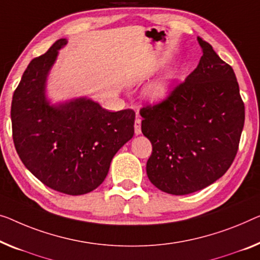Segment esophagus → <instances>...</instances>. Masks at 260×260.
<instances>
[{"mask_svg": "<svg viewBox=\"0 0 260 260\" xmlns=\"http://www.w3.org/2000/svg\"><path fill=\"white\" fill-rule=\"evenodd\" d=\"M134 132L137 135L141 134V119L139 117H137L134 121Z\"/></svg>", "mask_w": 260, "mask_h": 260, "instance_id": "1", "label": "esophagus"}]
</instances>
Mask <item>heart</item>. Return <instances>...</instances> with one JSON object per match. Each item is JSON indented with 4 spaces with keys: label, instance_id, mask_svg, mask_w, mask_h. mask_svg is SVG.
Listing matches in <instances>:
<instances>
[{
    "label": "heart",
    "instance_id": "b5f03b06",
    "mask_svg": "<svg viewBox=\"0 0 260 260\" xmlns=\"http://www.w3.org/2000/svg\"><path fill=\"white\" fill-rule=\"evenodd\" d=\"M166 90H167V84H166V81L160 80V81H156V83H154L152 86L149 87V94L152 98L157 99V98H161V96L165 94Z\"/></svg>",
    "mask_w": 260,
    "mask_h": 260
}]
</instances>
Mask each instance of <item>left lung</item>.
Returning a JSON list of instances; mask_svg holds the SVG:
<instances>
[{"label":"left lung","mask_w":260,"mask_h":260,"mask_svg":"<svg viewBox=\"0 0 260 260\" xmlns=\"http://www.w3.org/2000/svg\"><path fill=\"white\" fill-rule=\"evenodd\" d=\"M197 42L203 55L196 69L161 102L140 108L141 131L153 147L147 175L172 195L201 190L226 173L245 120L234 70L202 37Z\"/></svg>","instance_id":"obj_1"}]
</instances>
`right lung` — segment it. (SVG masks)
<instances>
[{
  "label": "right lung",
  "mask_w": 260,
  "mask_h": 260,
  "mask_svg": "<svg viewBox=\"0 0 260 260\" xmlns=\"http://www.w3.org/2000/svg\"><path fill=\"white\" fill-rule=\"evenodd\" d=\"M65 44L67 40H58L30 61L14 92L10 115L23 165L46 187L77 196L105 180L115 153L133 137L135 112H110L84 98L50 106L46 75Z\"/></svg>",
  "instance_id": "obj_1"
}]
</instances>
